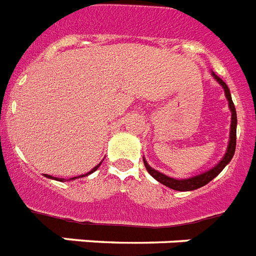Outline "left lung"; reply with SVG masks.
<instances>
[{
  "label": "left lung",
  "mask_w": 256,
  "mask_h": 256,
  "mask_svg": "<svg viewBox=\"0 0 256 256\" xmlns=\"http://www.w3.org/2000/svg\"><path fill=\"white\" fill-rule=\"evenodd\" d=\"M212 78L216 79L220 86H222V88L224 91V96H226V99L228 102V108H230V111H232V126H230V138H228V149H226V153H224V156L220 158V161L216 165L209 169V170L204 172L201 174L193 176V177H189V178H182V180H177L173 178V177H169V176L164 174L161 172L156 170V169H153L152 166H149V164L146 162L144 157H142V160H144V165L146 168V170L150 176H152L153 178L157 180L158 182L162 184V185L168 186V188H170L173 190H178V192H190V190H196L198 188H202V186H205L206 184H209L212 178H216V176L220 174V172L224 170V168L228 165L230 161H232V156H234L235 153V145H236V111H235L234 103H232V94H230V90H228V84L224 83L220 76H216V74L212 71Z\"/></svg>",
  "instance_id": "obj_1"
}]
</instances>
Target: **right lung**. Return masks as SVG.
<instances>
[{
    "label": "right lung",
    "mask_w": 256,
    "mask_h": 256,
    "mask_svg": "<svg viewBox=\"0 0 256 256\" xmlns=\"http://www.w3.org/2000/svg\"><path fill=\"white\" fill-rule=\"evenodd\" d=\"M100 164H102V162H99V164H98V165H96V166L94 168V169H91V170H90L88 173H86V174H82V176H79V177H72V178H68V180H67V181H71V180H76V178H80V177H86V176L91 174V173H94V172H95L96 169H98V168L100 166ZM46 177H47V178H51V180H56V181H60V182H63V181H66V180H64V178H56V177H52V176H48V174H46Z\"/></svg>",
    "instance_id": "1"
}]
</instances>
